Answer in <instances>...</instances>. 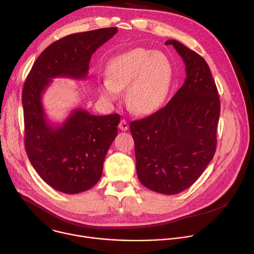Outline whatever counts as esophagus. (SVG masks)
Returning a JSON list of instances; mask_svg holds the SVG:
<instances>
[{"label": "esophagus", "instance_id": "esophagus-1", "mask_svg": "<svg viewBox=\"0 0 254 254\" xmlns=\"http://www.w3.org/2000/svg\"><path fill=\"white\" fill-rule=\"evenodd\" d=\"M119 128L122 130V131H126V130H128V128H129V124H128V122L126 121V120H121L120 121V124H119Z\"/></svg>", "mask_w": 254, "mask_h": 254}]
</instances>
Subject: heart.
Returning <instances> with one entry per match:
<instances>
[{
	"mask_svg": "<svg viewBox=\"0 0 254 254\" xmlns=\"http://www.w3.org/2000/svg\"><path fill=\"white\" fill-rule=\"evenodd\" d=\"M100 87L101 96L116 102L127 88L126 102L137 115H149L166 101L174 80V66L163 52L138 47L113 59Z\"/></svg>",
	"mask_w": 254,
	"mask_h": 254,
	"instance_id": "b5f03b06",
	"label": "heart"
}]
</instances>
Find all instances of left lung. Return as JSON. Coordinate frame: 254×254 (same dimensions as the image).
<instances>
[{"label": "left lung", "mask_w": 254, "mask_h": 254, "mask_svg": "<svg viewBox=\"0 0 254 254\" xmlns=\"http://www.w3.org/2000/svg\"><path fill=\"white\" fill-rule=\"evenodd\" d=\"M186 64L177 94L154 114L132 121L138 179L147 189L176 194L190 188L213 159L220 98L210 67L200 54L167 40Z\"/></svg>", "instance_id": "obj_1"}]
</instances>
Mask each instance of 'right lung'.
<instances>
[{"mask_svg":"<svg viewBox=\"0 0 254 254\" xmlns=\"http://www.w3.org/2000/svg\"><path fill=\"white\" fill-rule=\"evenodd\" d=\"M117 32L116 27L102 28L55 41L38 56L26 77L22 92L25 150L39 177L56 190L78 193L100 181L120 115L94 116L74 109L62 125L53 126L46 119L42 94L51 78H86L93 53Z\"/></svg>","mask_w":254,"mask_h":254,"instance_id":"right-lung-1","label":"right lung"}]
</instances>
